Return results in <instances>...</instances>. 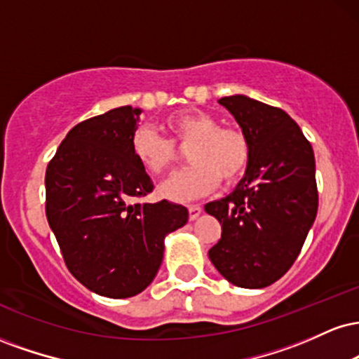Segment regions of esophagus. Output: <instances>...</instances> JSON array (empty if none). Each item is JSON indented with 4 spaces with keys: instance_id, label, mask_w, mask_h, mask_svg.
<instances>
[{
    "instance_id": "1",
    "label": "esophagus",
    "mask_w": 359,
    "mask_h": 359,
    "mask_svg": "<svg viewBox=\"0 0 359 359\" xmlns=\"http://www.w3.org/2000/svg\"><path fill=\"white\" fill-rule=\"evenodd\" d=\"M201 212H203V208H201V205H197V204L189 205V219L191 221L197 219V217L201 216Z\"/></svg>"
}]
</instances>
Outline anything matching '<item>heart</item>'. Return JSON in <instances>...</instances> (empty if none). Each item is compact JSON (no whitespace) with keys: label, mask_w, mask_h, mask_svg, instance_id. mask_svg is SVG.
<instances>
[{"label":"heart","mask_w":359,"mask_h":359,"mask_svg":"<svg viewBox=\"0 0 359 359\" xmlns=\"http://www.w3.org/2000/svg\"><path fill=\"white\" fill-rule=\"evenodd\" d=\"M170 140L150 126H142L131 138V151L150 175H163L177 160L175 145L189 147L185 170L162 184L160 192L172 201H192L209 194L222 182H233L245 172L250 158L248 140L236 128L203 111L177 113L167 118Z\"/></svg>","instance_id":"obj_1"}]
</instances>
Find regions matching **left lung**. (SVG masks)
Instances as JSON below:
<instances>
[{
  "label": "left lung",
  "instance_id": "8db88e82",
  "mask_svg": "<svg viewBox=\"0 0 359 359\" xmlns=\"http://www.w3.org/2000/svg\"><path fill=\"white\" fill-rule=\"evenodd\" d=\"M219 104L248 140L250 158L236 189L204 205L222 229L209 258L233 285L269 287L294 265L314 224V151L283 109L243 94L221 97Z\"/></svg>",
  "mask_w": 359,
  "mask_h": 359
}]
</instances>
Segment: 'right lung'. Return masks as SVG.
I'll list each match as a JSON object with an SVG mask.
<instances>
[{
  "label": "right lung",
  "mask_w": 359,
  "mask_h": 359,
  "mask_svg": "<svg viewBox=\"0 0 359 359\" xmlns=\"http://www.w3.org/2000/svg\"><path fill=\"white\" fill-rule=\"evenodd\" d=\"M142 109L121 106L72 128L45 174L48 226L71 273L111 299L140 294L154 282L165 236L189 211L160 201L133 203L154 182L131 151Z\"/></svg>",
  "instance_id": "add662e5"
}]
</instances>
